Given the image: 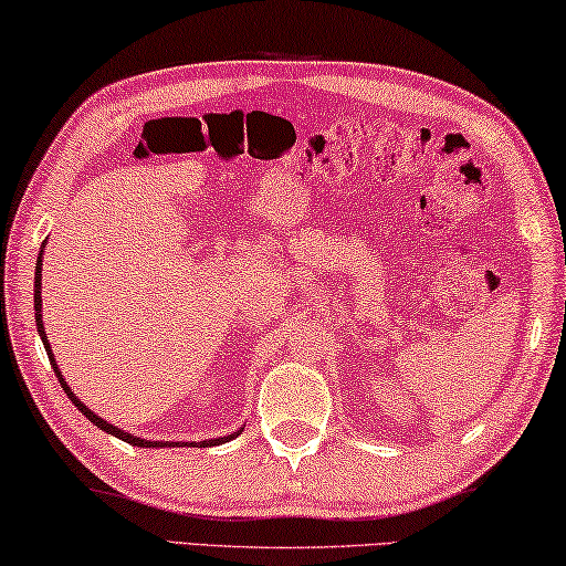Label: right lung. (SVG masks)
<instances>
[{
	"label": "right lung",
	"mask_w": 566,
	"mask_h": 566,
	"mask_svg": "<svg viewBox=\"0 0 566 566\" xmlns=\"http://www.w3.org/2000/svg\"><path fill=\"white\" fill-rule=\"evenodd\" d=\"M45 242H48V240H45ZM45 242H42V248H40V253H38V263H34V321H38V334H40V338H42V344H45L48 359H50V364H52V369H55V377H57L60 385H63L67 399H71V402L77 407V410H81L85 417H88V420L95 424V428H101L103 432H108V434H113V438H118V440H124V442H132V446H136V448H185L187 442H171V440H167V442H159V440H144V438H136V434L126 432V430H120V428H116V424H111V422L103 420V417H98V415H95L93 410H88V407H85V405L81 402V399H77V397L73 395L71 385H67V381L63 379V371L57 369L55 354H52V346H50V342H48L45 326H42V253H45ZM240 432H242V428H240L238 432H230L228 438L202 440V448L222 446V442H230L232 438H238ZM189 446H195V442H189Z\"/></svg>",
	"instance_id": "1"
}]
</instances>
